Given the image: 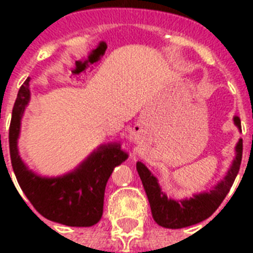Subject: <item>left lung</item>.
<instances>
[{
  "mask_svg": "<svg viewBox=\"0 0 253 253\" xmlns=\"http://www.w3.org/2000/svg\"><path fill=\"white\" fill-rule=\"evenodd\" d=\"M234 123L242 131L239 117H234ZM235 159L223 180H220L210 192L198 193L185 200L168 198L160 188L158 178L151 173L150 169L143 163H136V170L150 201L151 211L155 222L166 228H182L200 223L202 220L208 219L209 216H211L212 212L223 202L239 173L243 155V139H239L235 147Z\"/></svg>",
  "mask_w": 253,
  "mask_h": 253,
  "instance_id": "left-lung-1",
  "label": "left lung"
}]
</instances>
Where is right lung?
<instances>
[{"mask_svg":"<svg viewBox=\"0 0 253 253\" xmlns=\"http://www.w3.org/2000/svg\"><path fill=\"white\" fill-rule=\"evenodd\" d=\"M29 84L30 77L18 91L9 128L10 159L18 184L35 210L47 219L72 227L93 226L102 216L107 180L128 155L121 143H107L63 176L42 177L31 172L18 152L21 119L30 101Z\"/></svg>","mask_w":253,"mask_h":253,"instance_id":"obj_1","label":"right lung"}]
</instances>
